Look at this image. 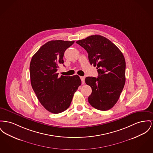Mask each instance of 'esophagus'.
I'll return each instance as SVG.
<instances>
[{
  "label": "esophagus",
  "instance_id": "obj_1",
  "mask_svg": "<svg viewBox=\"0 0 153 153\" xmlns=\"http://www.w3.org/2000/svg\"><path fill=\"white\" fill-rule=\"evenodd\" d=\"M80 79H81L82 84H84V82H85V81H84V80H85V77H84V76H81V77H80Z\"/></svg>",
  "mask_w": 153,
  "mask_h": 153
}]
</instances>
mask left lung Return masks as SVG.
<instances>
[{
	"mask_svg": "<svg viewBox=\"0 0 153 153\" xmlns=\"http://www.w3.org/2000/svg\"><path fill=\"white\" fill-rule=\"evenodd\" d=\"M88 54L91 65L97 66L98 77H87L92 88L88 98L93 107L106 111L117 103L126 82V60L121 51L108 39L92 35L76 42Z\"/></svg>",
	"mask_w": 153,
	"mask_h": 153,
	"instance_id": "left-lung-1",
	"label": "left lung"
}]
</instances>
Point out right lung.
Segmentation results:
<instances>
[{"mask_svg":"<svg viewBox=\"0 0 153 153\" xmlns=\"http://www.w3.org/2000/svg\"><path fill=\"white\" fill-rule=\"evenodd\" d=\"M74 43L61 40L48 42L30 61L32 87L40 103L52 113L63 112L69 108L74 92L81 85L79 76L58 77L56 73L58 65L63 63L65 50Z\"/></svg>","mask_w":153,"mask_h":153,"instance_id":"right-lung-1","label":"right lung"}]
</instances>
